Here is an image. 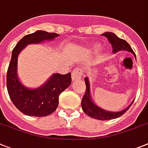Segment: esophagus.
<instances>
[{"mask_svg":"<svg viewBox=\"0 0 148 148\" xmlns=\"http://www.w3.org/2000/svg\"><path fill=\"white\" fill-rule=\"evenodd\" d=\"M82 77V71H81V68H77L76 70L72 73V78L73 80L78 79V78H81Z\"/></svg>","mask_w":148,"mask_h":148,"instance_id":"1","label":"esophagus"}]
</instances>
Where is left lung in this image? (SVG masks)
Listing matches in <instances>:
<instances>
[{
  "mask_svg": "<svg viewBox=\"0 0 148 148\" xmlns=\"http://www.w3.org/2000/svg\"><path fill=\"white\" fill-rule=\"evenodd\" d=\"M102 35L106 36L108 42L111 43L112 47H113L114 53H116L120 51H128L129 52L133 53L136 57V54L134 53L130 45L125 40L117 37L114 34L111 33V32H106V33L103 34ZM85 84H86V92H85L84 95L81 101V107H82L84 112L92 118L97 119L99 120H109L117 118L119 116H122L123 114L125 113L128 110L130 106L132 105L133 103L128 108L119 112H109L103 110L102 108L97 106L91 99L90 93H89L90 89H89V84L87 78H85Z\"/></svg>",
  "mask_w": 148,
  "mask_h": 148,
  "instance_id": "obj_1",
  "label": "left lung"
}]
</instances>
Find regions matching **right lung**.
Instances as JSON below:
<instances>
[{
    "mask_svg": "<svg viewBox=\"0 0 148 148\" xmlns=\"http://www.w3.org/2000/svg\"><path fill=\"white\" fill-rule=\"evenodd\" d=\"M59 36L56 33L37 31L28 34L17 42L12 51V59L6 75V86L13 104L24 114L45 116L55 112L59 105V95L71 84V73L53 74L47 83L36 89H27L20 84L17 76L18 54L28 44L51 40Z\"/></svg>",
    "mask_w": 148,
    "mask_h": 148,
    "instance_id": "1",
    "label": "right lung"
}]
</instances>
